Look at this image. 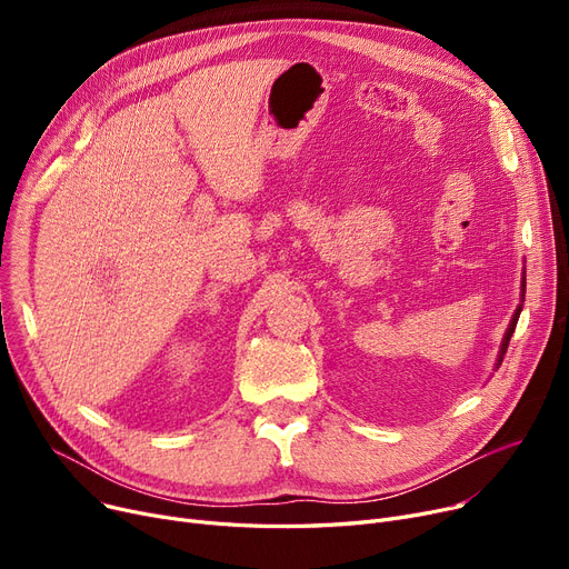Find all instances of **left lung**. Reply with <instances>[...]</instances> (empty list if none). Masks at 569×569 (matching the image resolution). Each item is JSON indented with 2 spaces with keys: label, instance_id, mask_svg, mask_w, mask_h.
I'll list each match as a JSON object with an SVG mask.
<instances>
[{
  "label": "left lung",
  "instance_id": "left-lung-1",
  "mask_svg": "<svg viewBox=\"0 0 569 569\" xmlns=\"http://www.w3.org/2000/svg\"><path fill=\"white\" fill-rule=\"evenodd\" d=\"M523 290H526V281H523ZM519 313H521V307L517 309V313H515V318H512V322H510V330H507V335H505V341H502V348H500V360H498V365L502 362V355L507 352V346H510V339H512V335H515V327H517Z\"/></svg>",
  "mask_w": 569,
  "mask_h": 569
}]
</instances>
